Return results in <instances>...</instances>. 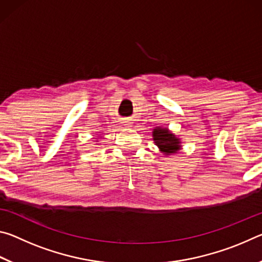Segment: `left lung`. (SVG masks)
<instances>
[{
    "label": "left lung",
    "mask_w": 262,
    "mask_h": 262,
    "mask_svg": "<svg viewBox=\"0 0 262 262\" xmlns=\"http://www.w3.org/2000/svg\"><path fill=\"white\" fill-rule=\"evenodd\" d=\"M152 137L155 144L157 145L163 154L173 155L181 149V141L173 133H171L167 128L156 127L152 132Z\"/></svg>",
    "instance_id": "1"
}]
</instances>
